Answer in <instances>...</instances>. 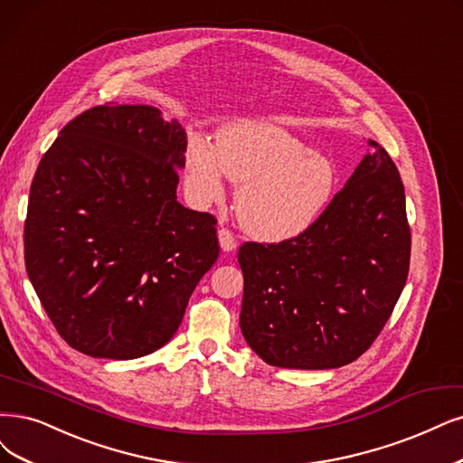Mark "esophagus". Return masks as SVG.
I'll list each match as a JSON object with an SVG mask.
<instances>
[{"label": "esophagus", "instance_id": "1", "mask_svg": "<svg viewBox=\"0 0 463 463\" xmlns=\"http://www.w3.org/2000/svg\"><path fill=\"white\" fill-rule=\"evenodd\" d=\"M219 244H221L222 251H232V250H236V238L229 229L222 227V229H219Z\"/></svg>", "mask_w": 463, "mask_h": 463}]
</instances>
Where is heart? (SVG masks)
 <instances>
[{
  "instance_id": "obj_1",
  "label": "heart",
  "mask_w": 463,
  "mask_h": 463,
  "mask_svg": "<svg viewBox=\"0 0 463 463\" xmlns=\"http://www.w3.org/2000/svg\"><path fill=\"white\" fill-rule=\"evenodd\" d=\"M225 174L238 184L236 213L263 241H286L309 229L330 203L337 171L326 154L270 122L222 128L215 148L203 139L188 145L184 179L198 203L225 194Z\"/></svg>"
}]
</instances>
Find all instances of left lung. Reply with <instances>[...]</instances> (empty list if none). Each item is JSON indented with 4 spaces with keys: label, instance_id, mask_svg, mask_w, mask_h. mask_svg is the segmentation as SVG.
I'll use <instances>...</instances> for the list:
<instances>
[{
    "label": "left lung",
    "instance_id": "1",
    "mask_svg": "<svg viewBox=\"0 0 463 463\" xmlns=\"http://www.w3.org/2000/svg\"><path fill=\"white\" fill-rule=\"evenodd\" d=\"M328 208L279 244L246 242L241 330L270 366L328 370L380 335L410 267L404 186L375 141Z\"/></svg>",
    "mask_w": 463,
    "mask_h": 463
}]
</instances>
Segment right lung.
Returning <instances> with one entry per match:
<instances>
[{
    "label": "right lung",
    "instance_id": "add662e5",
    "mask_svg": "<svg viewBox=\"0 0 463 463\" xmlns=\"http://www.w3.org/2000/svg\"><path fill=\"white\" fill-rule=\"evenodd\" d=\"M186 133L146 105L68 122L33 175L24 263L68 345L129 361L174 337L219 255L217 219L177 202Z\"/></svg>",
    "mask_w": 463,
    "mask_h": 463
}]
</instances>
